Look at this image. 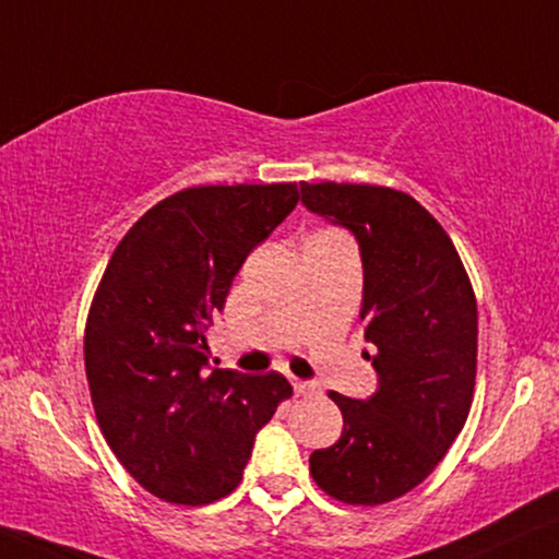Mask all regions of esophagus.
<instances>
[{
    "label": "esophagus",
    "instance_id": "1",
    "mask_svg": "<svg viewBox=\"0 0 559 559\" xmlns=\"http://www.w3.org/2000/svg\"><path fill=\"white\" fill-rule=\"evenodd\" d=\"M292 386H294L296 394H314L317 392V384H312V381L292 379Z\"/></svg>",
    "mask_w": 559,
    "mask_h": 559
}]
</instances>
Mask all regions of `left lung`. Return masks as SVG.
Returning a JSON list of instances; mask_svg holds the SVG:
<instances>
[{
	"label": "left lung",
	"instance_id": "left-lung-1",
	"mask_svg": "<svg viewBox=\"0 0 559 559\" xmlns=\"http://www.w3.org/2000/svg\"><path fill=\"white\" fill-rule=\"evenodd\" d=\"M301 203L361 247L366 341L379 390L330 392L343 433L309 456L314 483L348 506L418 487L467 423L477 377V299L454 242L413 195L384 186L301 182Z\"/></svg>",
	"mask_w": 559,
	"mask_h": 559
}]
</instances>
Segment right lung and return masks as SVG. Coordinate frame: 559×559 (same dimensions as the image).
I'll return each instance as SVG.
<instances>
[{"label": "right lung", "mask_w": 559, "mask_h": 559, "mask_svg": "<svg viewBox=\"0 0 559 559\" xmlns=\"http://www.w3.org/2000/svg\"><path fill=\"white\" fill-rule=\"evenodd\" d=\"M296 201V182L186 188L146 211L105 267L84 328L92 407L126 472L167 503L229 496L255 433L294 394L278 371H206L203 332Z\"/></svg>", "instance_id": "add662e5"}]
</instances>
